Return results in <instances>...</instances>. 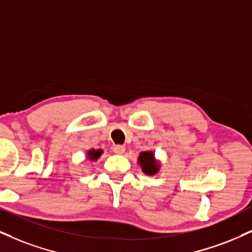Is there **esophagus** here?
Instances as JSON below:
<instances>
[{"label":"esophagus","mask_w":252,"mask_h":252,"mask_svg":"<svg viewBox=\"0 0 252 252\" xmlns=\"http://www.w3.org/2000/svg\"><path fill=\"white\" fill-rule=\"evenodd\" d=\"M113 152L116 154L125 153V146H123V145H114L113 146Z\"/></svg>","instance_id":"esophagus-1"}]
</instances>
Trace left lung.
<instances>
[{"mask_svg":"<svg viewBox=\"0 0 252 252\" xmlns=\"http://www.w3.org/2000/svg\"><path fill=\"white\" fill-rule=\"evenodd\" d=\"M139 164H140L142 172L147 175H155L158 172H159L160 164L155 160L154 158V153L151 151H146V152H141L139 154L138 158Z\"/></svg>","mask_w":252,"mask_h":252,"instance_id":"left-lung-1","label":"left lung"}]
</instances>
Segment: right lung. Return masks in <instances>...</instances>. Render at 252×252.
Masks as SVG:
<instances>
[{"label": "right lung", "instance_id": "1", "mask_svg": "<svg viewBox=\"0 0 252 252\" xmlns=\"http://www.w3.org/2000/svg\"><path fill=\"white\" fill-rule=\"evenodd\" d=\"M101 154H102V150H90L88 152V158H89V160L95 161L99 159V157H100Z\"/></svg>", "mask_w": 252, "mask_h": 252}]
</instances>
